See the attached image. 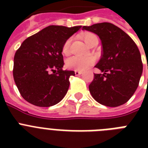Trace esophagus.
I'll use <instances>...</instances> for the list:
<instances>
[{"instance_id": "1", "label": "esophagus", "mask_w": 148, "mask_h": 148, "mask_svg": "<svg viewBox=\"0 0 148 148\" xmlns=\"http://www.w3.org/2000/svg\"><path fill=\"white\" fill-rule=\"evenodd\" d=\"M74 73H75L76 75H80V74H82V72L79 71H74Z\"/></svg>"}]
</instances>
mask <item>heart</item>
I'll list each match as a JSON object with an SVG mask.
<instances>
[{
	"label": "heart",
	"mask_w": 148,
	"mask_h": 148,
	"mask_svg": "<svg viewBox=\"0 0 148 148\" xmlns=\"http://www.w3.org/2000/svg\"><path fill=\"white\" fill-rule=\"evenodd\" d=\"M95 38H97V36L93 33H86L83 35V39L87 45H90ZM71 38L67 39L63 45L62 53L64 55H67L70 53ZM95 62V58L93 56H72L66 61V66L67 68L75 70V71H84L90 67Z\"/></svg>",
	"instance_id": "b5f03b06"
}]
</instances>
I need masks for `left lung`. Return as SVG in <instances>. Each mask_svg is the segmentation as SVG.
I'll return each instance as SVG.
<instances>
[{"mask_svg":"<svg viewBox=\"0 0 148 148\" xmlns=\"http://www.w3.org/2000/svg\"><path fill=\"white\" fill-rule=\"evenodd\" d=\"M82 30L96 34L102 44V55L95 67L103 74H95L90 93L103 105L124 104L134 94L142 74L138 46L124 31L108 22L84 26Z\"/></svg>","mask_w":148,"mask_h":148,"instance_id":"left-lung-1","label":"left lung"}]
</instances>
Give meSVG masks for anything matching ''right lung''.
I'll return each instance as SVG.
<instances>
[{
	"instance_id": "right-lung-1",
	"label": "right lung",
	"mask_w": 148,
	"mask_h": 148,
	"mask_svg": "<svg viewBox=\"0 0 148 148\" xmlns=\"http://www.w3.org/2000/svg\"><path fill=\"white\" fill-rule=\"evenodd\" d=\"M81 27L51 25L23 41L15 53L13 76L24 100L38 107H50L64 98L69 77L75 74L63 70L62 47Z\"/></svg>"
}]
</instances>
